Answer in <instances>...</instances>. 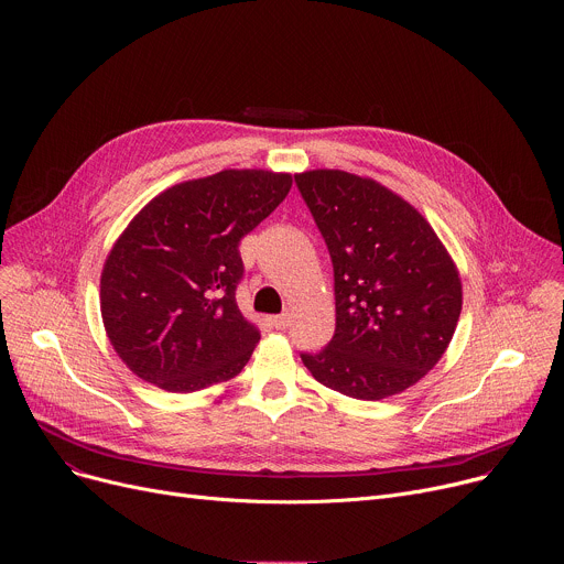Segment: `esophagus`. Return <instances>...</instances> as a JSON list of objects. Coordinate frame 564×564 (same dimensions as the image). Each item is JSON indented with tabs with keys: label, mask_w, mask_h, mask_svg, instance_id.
I'll list each match as a JSON object with an SVG mask.
<instances>
[{
	"label": "esophagus",
	"mask_w": 564,
	"mask_h": 564,
	"mask_svg": "<svg viewBox=\"0 0 564 564\" xmlns=\"http://www.w3.org/2000/svg\"><path fill=\"white\" fill-rule=\"evenodd\" d=\"M270 321H272V326H274L276 330H283V328H288V324H290V314H288V312H283V314L272 316Z\"/></svg>",
	"instance_id": "obj_1"
}]
</instances>
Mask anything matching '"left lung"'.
<instances>
[{
    "mask_svg": "<svg viewBox=\"0 0 564 564\" xmlns=\"http://www.w3.org/2000/svg\"><path fill=\"white\" fill-rule=\"evenodd\" d=\"M335 270L337 328L301 361L341 394L379 401L415 386L446 352L462 281L429 220L372 178L341 170L294 176Z\"/></svg>",
    "mask_w": 564,
    "mask_h": 564,
    "instance_id": "8db88e82",
    "label": "left lung"
}]
</instances>
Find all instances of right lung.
Wrapping results in <instances>:
<instances>
[{"label": "right lung", "mask_w": 564, "mask_h": 564, "mask_svg": "<svg viewBox=\"0 0 564 564\" xmlns=\"http://www.w3.org/2000/svg\"><path fill=\"white\" fill-rule=\"evenodd\" d=\"M290 174L225 170L149 200L100 276L107 337L140 379L194 392L236 377L261 333L240 314L238 243L288 196Z\"/></svg>", "instance_id": "1"}]
</instances>
